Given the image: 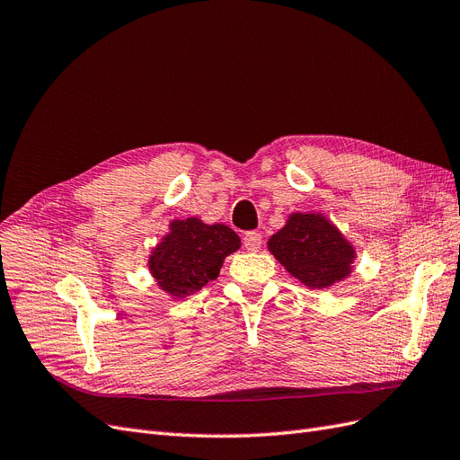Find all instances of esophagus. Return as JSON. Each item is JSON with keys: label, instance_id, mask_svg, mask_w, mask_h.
Returning a JSON list of instances; mask_svg holds the SVG:
<instances>
[{"label": "esophagus", "instance_id": "esophagus-1", "mask_svg": "<svg viewBox=\"0 0 460 460\" xmlns=\"http://www.w3.org/2000/svg\"><path fill=\"white\" fill-rule=\"evenodd\" d=\"M262 243V235L259 232H247L243 235V245L247 252H259Z\"/></svg>", "mask_w": 460, "mask_h": 460}]
</instances>
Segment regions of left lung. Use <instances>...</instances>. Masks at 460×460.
Returning <instances> with one entry per match:
<instances>
[{
  "label": "left lung",
  "instance_id": "1",
  "mask_svg": "<svg viewBox=\"0 0 460 460\" xmlns=\"http://www.w3.org/2000/svg\"><path fill=\"white\" fill-rule=\"evenodd\" d=\"M269 252L301 284L324 289L353 270L355 247L320 213H291L269 240Z\"/></svg>",
  "mask_w": 460,
  "mask_h": 460
}]
</instances>
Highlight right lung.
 I'll return each instance as SVG.
<instances>
[{"label": "right lung", "instance_id": "1", "mask_svg": "<svg viewBox=\"0 0 460 460\" xmlns=\"http://www.w3.org/2000/svg\"><path fill=\"white\" fill-rule=\"evenodd\" d=\"M240 245L226 225H205L196 217L172 220L171 232L149 255V270L163 291L182 299L217 280L222 262Z\"/></svg>", "mask_w": 460, "mask_h": 460}]
</instances>
